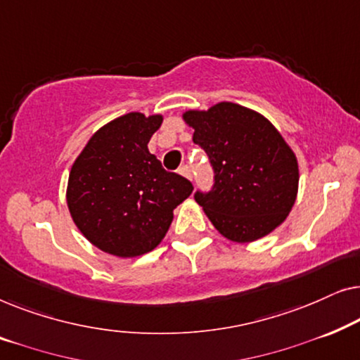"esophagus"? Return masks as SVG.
<instances>
[{"label":"esophagus","instance_id":"obj_1","mask_svg":"<svg viewBox=\"0 0 360 360\" xmlns=\"http://www.w3.org/2000/svg\"><path fill=\"white\" fill-rule=\"evenodd\" d=\"M180 175H184L185 179H188V180L193 179V172H191V167L190 165H181L180 167Z\"/></svg>","mask_w":360,"mask_h":360}]
</instances>
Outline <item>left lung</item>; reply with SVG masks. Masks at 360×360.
I'll use <instances>...</instances> for the list:
<instances>
[{
    "label": "left lung",
    "mask_w": 360,
    "mask_h": 360,
    "mask_svg": "<svg viewBox=\"0 0 360 360\" xmlns=\"http://www.w3.org/2000/svg\"><path fill=\"white\" fill-rule=\"evenodd\" d=\"M181 117L213 165V190L196 191L195 200L218 233L252 243L278 228L297 200L300 174L297 155L272 122L229 101Z\"/></svg>",
    "instance_id": "obj_1"
}]
</instances>
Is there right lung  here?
I'll list each match as a JSON object with an SVG mask.
<instances>
[{
    "label": "right lung",
    "mask_w": 360,
    "mask_h": 360,
    "mask_svg": "<svg viewBox=\"0 0 360 360\" xmlns=\"http://www.w3.org/2000/svg\"><path fill=\"white\" fill-rule=\"evenodd\" d=\"M162 115L127 112L100 127L73 162L67 205L80 233L103 252L137 257L169 231L174 210L193 191L170 174L147 144Z\"/></svg>",
    "instance_id": "add662e5"
}]
</instances>
